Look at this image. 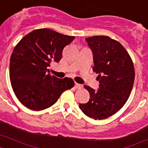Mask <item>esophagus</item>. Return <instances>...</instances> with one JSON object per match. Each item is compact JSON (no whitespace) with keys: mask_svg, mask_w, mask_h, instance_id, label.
Returning <instances> with one entry per match:
<instances>
[{"mask_svg":"<svg viewBox=\"0 0 148 148\" xmlns=\"http://www.w3.org/2000/svg\"><path fill=\"white\" fill-rule=\"evenodd\" d=\"M74 88H76V89H79V88H81V85L77 83H75V84H74Z\"/></svg>","mask_w":148,"mask_h":148,"instance_id":"1","label":"esophagus"}]
</instances>
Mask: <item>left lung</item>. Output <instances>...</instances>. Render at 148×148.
<instances>
[{
	"label": "left lung",
	"mask_w": 148,
	"mask_h": 148,
	"mask_svg": "<svg viewBox=\"0 0 148 148\" xmlns=\"http://www.w3.org/2000/svg\"><path fill=\"white\" fill-rule=\"evenodd\" d=\"M93 53V71L98 74L97 90L84 86L90 100L80 103L84 114L95 120L108 118L124 105L134 81V67L131 57L118 41L108 36L85 39Z\"/></svg>",
	"instance_id": "left-lung-1"
}]
</instances>
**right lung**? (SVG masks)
Wrapping results in <instances>:
<instances>
[{"instance_id":"add662e5","label":"right lung","mask_w":148,"mask_h":148,"mask_svg":"<svg viewBox=\"0 0 148 148\" xmlns=\"http://www.w3.org/2000/svg\"><path fill=\"white\" fill-rule=\"evenodd\" d=\"M74 39L42 28L27 34L16 45L10 60V80L23 105L33 110H44L74 87L71 78H58L47 69L52 61H60L63 49Z\"/></svg>"}]
</instances>
